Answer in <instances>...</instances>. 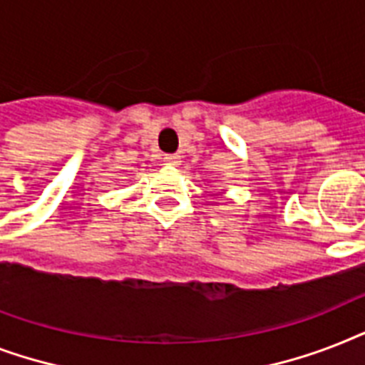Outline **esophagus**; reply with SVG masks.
Returning a JSON list of instances; mask_svg holds the SVG:
<instances>
[{
    "label": "esophagus",
    "instance_id": "34e87169",
    "mask_svg": "<svg viewBox=\"0 0 365 365\" xmlns=\"http://www.w3.org/2000/svg\"><path fill=\"white\" fill-rule=\"evenodd\" d=\"M165 165L166 166H178L180 163H182V159H180V155H165Z\"/></svg>",
    "mask_w": 365,
    "mask_h": 365
}]
</instances>
